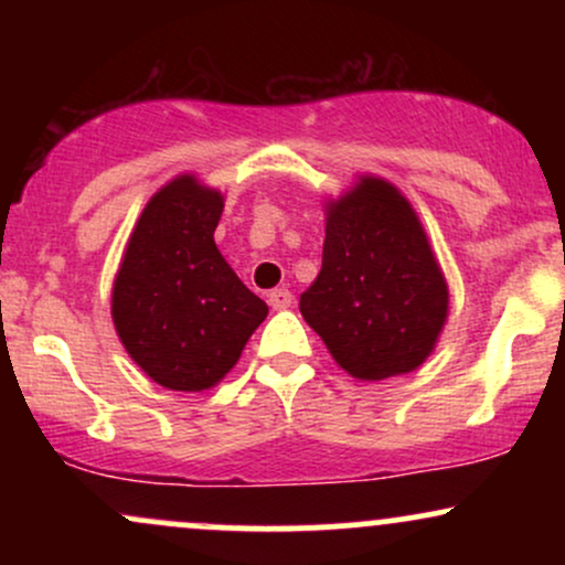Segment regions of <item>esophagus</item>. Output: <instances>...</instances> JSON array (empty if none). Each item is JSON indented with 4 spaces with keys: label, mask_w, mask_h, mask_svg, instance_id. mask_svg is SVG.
Returning a JSON list of instances; mask_svg holds the SVG:
<instances>
[{
    "label": "esophagus",
    "mask_w": 565,
    "mask_h": 565,
    "mask_svg": "<svg viewBox=\"0 0 565 565\" xmlns=\"http://www.w3.org/2000/svg\"><path fill=\"white\" fill-rule=\"evenodd\" d=\"M291 300H295V297H291V291L289 289H274L268 295V305L274 310H287V308H291Z\"/></svg>",
    "instance_id": "esophagus-1"
}]
</instances>
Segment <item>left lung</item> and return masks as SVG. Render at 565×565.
Masks as SVG:
<instances>
[{
  "label": "left lung",
  "mask_w": 565,
  "mask_h": 565,
  "mask_svg": "<svg viewBox=\"0 0 565 565\" xmlns=\"http://www.w3.org/2000/svg\"><path fill=\"white\" fill-rule=\"evenodd\" d=\"M323 215L321 274L302 291V319L350 377L419 369L449 319V284L414 206L391 180L359 174Z\"/></svg>",
  "instance_id": "1"
}]
</instances>
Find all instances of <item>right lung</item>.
<instances>
[{
    "label": "right lung",
    "mask_w": 565,
    "mask_h": 565,
    "mask_svg": "<svg viewBox=\"0 0 565 565\" xmlns=\"http://www.w3.org/2000/svg\"><path fill=\"white\" fill-rule=\"evenodd\" d=\"M223 206L217 188L178 174L148 199L116 270V334L129 359L170 391L215 387L268 316L220 255Z\"/></svg>",
    "instance_id": "1"
}]
</instances>
